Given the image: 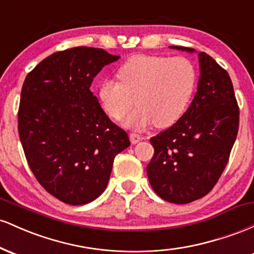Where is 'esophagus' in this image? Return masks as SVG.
<instances>
[{
	"label": "esophagus",
	"mask_w": 254,
	"mask_h": 254,
	"mask_svg": "<svg viewBox=\"0 0 254 254\" xmlns=\"http://www.w3.org/2000/svg\"><path fill=\"white\" fill-rule=\"evenodd\" d=\"M129 137H130V141H131V143H132V144H136V143H138L139 141H142V136L137 135V133H133V132H131L130 135H129Z\"/></svg>",
	"instance_id": "34e87169"
}]
</instances>
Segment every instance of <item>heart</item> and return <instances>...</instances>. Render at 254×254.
Listing matches in <instances>:
<instances>
[{
	"label": "heart",
	"mask_w": 254,
	"mask_h": 254,
	"mask_svg": "<svg viewBox=\"0 0 254 254\" xmlns=\"http://www.w3.org/2000/svg\"><path fill=\"white\" fill-rule=\"evenodd\" d=\"M119 82L106 78L99 84L98 97L107 116L125 117L124 125L143 130L155 123L170 127L183 116L196 87L197 72L186 57L136 55L118 69Z\"/></svg>",
	"instance_id": "heart-1"
}]
</instances>
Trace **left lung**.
<instances>
[{"label":"left lung","instance_id":"8db88e82","mask_svg":"<svg viewBox=\"0 0 254 254\" xmlns=\"http://www.w3.org/2000/svg\"><path fill=\"white\" fill-rule=\"evenodd\" d=\"M176 50L194 52L184 46ZM200 76L186 112L151 137L147 166L153 190L170 203L186 204L209 193L228 162L239 130V107L228 72L205 52L198 54Z\"/></svg>","mask_w":254,"mask_h":254}]
</instances>
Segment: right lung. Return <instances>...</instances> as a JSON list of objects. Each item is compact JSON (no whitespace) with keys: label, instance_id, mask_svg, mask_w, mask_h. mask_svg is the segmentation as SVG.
<instances>
[{"label":"right lung","instance_id":"1","mask_svg":"<svg viewBox=\"0 0 254 254\" xmlns=\"http://www.w3.org/2000/svg\"><path fill=\"white\" fill-rule=\"evenodd\" d=\"M118 60L78 46L50 55L25 78L20 141L36 179L63 203L82 205L100 196L116 155L130 145L90 90L99 71Z\"/></svg>","mask_w":254,"mask_h":254}]
</instances>
